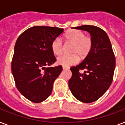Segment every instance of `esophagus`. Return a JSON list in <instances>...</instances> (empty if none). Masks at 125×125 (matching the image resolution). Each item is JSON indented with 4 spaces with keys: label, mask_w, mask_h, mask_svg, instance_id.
<instances>
[{
    "label": "esophagus",
    "mask_w": 125,
    "mask_h": 125,
    "mask_svg": "<svg viewBox=\"0 0 125 125\" xmlns=\"http://www.w3.org/2000/svg\"><path fill=\"white\" fill-rule=\"evenodd\" d=\"M69 69L68 67H63V70H67Z\"/></svg>",
    "instance_id": "34e87169"
}]
</instances>
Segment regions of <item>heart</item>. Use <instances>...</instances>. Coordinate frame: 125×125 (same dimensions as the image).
<instances>
[{
    "label": "heart",
    "mask_w": 125,
    "mask_h": 125,
    "mask_svg": "<svg viewBox=\"0 0 125 125\" xmlns=\"http://www.w3.org/2000/svg\"><path fill=\"white\" fill-rule=\"evenodd\" d=\"M67 43L73 44L71 54L73 55H62L57 59V63L65 67H69L75 65L78 62V56L83 58L90 52L92 47L91 38L85 36L81 30H73L67 32L65 36ZM51 49L54 54L60 55L62 53L63 44L60 38H56L51 43Z\"/></svg>",
    "instance_id": "1"
}]
</instances>
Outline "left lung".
Wrapping results in <instances>:
<instances>
[{"instance_id":"1","label":"left lung","mask_w":125,"mask_h":125,"mask_svg":"<svg viewBox=\"0 0 125 125\" xmlns=\"http://www.w3.org/2000/svg\"><path fill=\"white\" fill-rule=\"evenodd\" d=\"M74 29L89 32L92 47L80 64L72 67L69 87L76 99L85 103H93L102 97L112 82L115 58L107 34L92 25H82ZM85 70L83 73L80 70Z\"/></svg>"}]
</instances>
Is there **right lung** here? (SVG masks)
Returning <instances> with one entry per match:
<instances>
[{"mask_svg": "<svg viewBox=\"0 0 125 125\" xmlns=\"http://www.w3.org/2000/svg\"><path fill=\"white\" fill-rule=\"evenodd\" d=\"M64 32L57 27L36 26L25 30L17 40L11 62L16 87L24 97L39 103L48 98L62 67H48L56 61L51 43Z\"/></svg>", "mask_w": 125, "mask_h": 125, "instance_id": "right-lung-1", "label": "right lung"}]
</instances>
